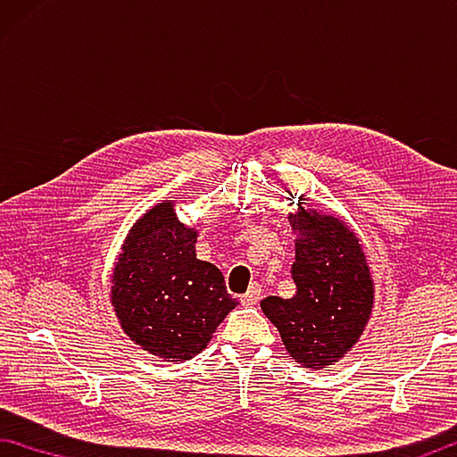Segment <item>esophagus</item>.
<instances>
[{
	"instance_id": "esophagus-1",
	"label": "esophagus",
	"mask_w": 457,
	"mask_h": 457,
	"mask_svg": "<svg viewBox=\"0 0 457 457\" xmlns=\"http://www.w3.org/2000/svg\"><path fill=\"white\" fill-rule=\"evenodd\" d=\"M259 301H261V287L254 283V285H251V289L243 295L241 303L245 307H254Z\"/></svg>"
}]
</instances>
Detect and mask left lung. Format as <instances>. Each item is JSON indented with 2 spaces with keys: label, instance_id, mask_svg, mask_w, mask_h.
<instances>
[{
  "label": "left lung",
  "instance_id": "obj_1",
  "mask_svg": "<svg viewBox=\"0 0 457 457\" xmlns=\"http://www.w3.org/2000/svg\"><path fill=\"white\" fill-rule=\"evenodd\" d=\"M295 235L291 299L267 297L262 313L305 370H325L353 349L373 315L375 283L361 238L347 220L301 198L289 212Z\"/></svg>",
  "mask_w": 457,
  "mask_h": 457
}]
</instances>
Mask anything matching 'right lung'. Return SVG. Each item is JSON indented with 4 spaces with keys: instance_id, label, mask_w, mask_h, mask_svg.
I'll return each mask as SVG.
<instances>
[{
    "instance_id": "right-lung-1",
    "label": "right lung",
    "mask_w": 457,
    "mask_h": 457,
    "mask_svg": "<svg viewBox=\"0 0 457 457\" xmlns=\"http://www.w3.org/2000/svg\"><path fill=\"white\" fill-rule=\"evenodd\" d=\"M198 228L182 222L176 200H160L136 220L110 275V303L134 345L162 361L204 351L238 303L212 262L196 259Z\"/></svg>"
}]
</instances>
